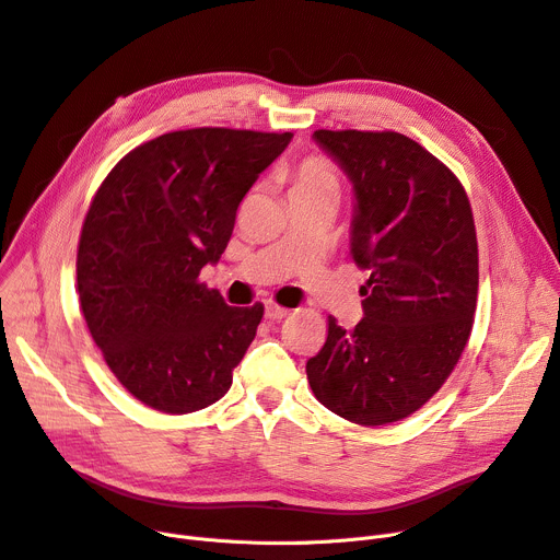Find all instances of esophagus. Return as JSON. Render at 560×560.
Masks as SVG:
<instances>
[{
	"label": "esophagus",
	"instance_id": "34e87169",
	"mask_svg": "<svg viewBox=\"0 0 560 560\" xmlns=\"http://www.w3.org/2000/svg\"><path fill=\"white\" fill-rule=\"evenodd\" d=\"M290 315V311L288 308H283V306H277V304H266V317L268 319H283V317H288Z\"/></svg>",
	"mask_w": 560,
	"mask_h": 560
}]
</instances>
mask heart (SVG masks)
<instances>
[{
    "label": "heart",
    "mask_w": 560,
    "mask_h": 560,
    "mask_svg": "<svg viewBox=\"0 0 560 560\" xmlns=\"http://www.w3.org/2000/svg\"><path fill=\"white\" fill-rule=\"evenodd\" d=\"M324 186H330V189H338V177H335L332 168L319 160V158H308L292 173V189L290 191H308V189H324Z\"/></svg>",
    "instance_id": "obj_1"
}]
</instances>
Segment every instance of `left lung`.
Returning a JSON list of instances; mask_svg holds the SVG:
<instances>
[{
  "label": "left lung",
  "instance_id": "obj_1",
  "mask_svg": "<svg viewBox=\"0 0 560 560\" xmlns=\"http://www.w3.org/2000/svg\"><path fill=\"white\" fill-rule=\"evenodd\" d=\"M313 141L353 186L351 258L369 281L355 328L328 317L308 383L351 423H394L439 392L468 342L479 279L470 202L405 135L315 130Z\"/></svg>",
  "mask_w": 560,
  "mask_h": 560
}]
</instances>
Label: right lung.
I'll list each match as a JSON object with an SVG mask.
<instances>
[{
	"mask_svg": "<svg viewBox=\"0 0 560 560\" xmlns=\"http://www.w3.org/2000/svg\"><path fill=\"white\" fill-rule=\"evenodd\" d=\"M292 132L194 128L128 153L83 222L81 311L117 381L148 407L189 415L232 387L264 304L232 308L198 283L236 209Z\"/></svg>",
	"mask_w": 560,
	"mask_h": 560,
	"instance_id": "add662e5",
	"label": "right lung"
}]
</instances>
